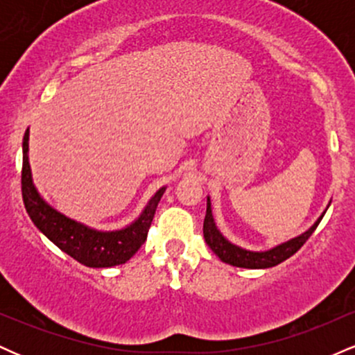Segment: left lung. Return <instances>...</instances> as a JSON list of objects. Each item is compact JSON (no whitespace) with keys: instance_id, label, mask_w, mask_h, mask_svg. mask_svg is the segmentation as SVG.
Segmentation results:
<instances>
[{"instance_id":"left-lung-1","label":"left lung","mask_w":355,"mask_h":355,"mask_svg":"<svg viewBox=\"0 0 355 355\" xmlns=\"http://www.w3.org/2000/svg\"><path fill=\"white\" fill-rule=\"evenodd\" d=\"M322 217H324V214L320 215V218L317 220V222L313 223L307 232H304V234L299 235V237L288 240V242L282 243V245L270 248V250L267 252H250V250H243V248L234 245V243H230L229 240L223 239V235L220 234L217 227H215L214 217H211L210 198H207V214H205V220H203V239H205L207 245L211 248V252H214L222 262L230 263V266L234 267H243V268H268V267L279 266L280 262H284V260H287L288 257L294 255L313 234V230L317 229V225L320 223Z\"/></svg>"}]
</instances>
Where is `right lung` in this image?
I'll use <instances>...</instances> for the list:
<instances>
[{
    "mask_svg": "<svg viewBox=\"0 0 355 355\" xmlns=\"http://www.w3.org/2000/svg\"><path fill=\"white\" fill-rule=\"evenodd\" d=\"M164 191L165 189L158 190L148 202V205L145 207L140 218L123 230L98 232L88 229V227L51 209L40 197L33 182H31L30 164H28V130L24 133L21 193L28 215L56 247L83 266L103 268L120 266L132 259L138 248L145 243L155 210H157Z\"/></svg>",
    "mask_w": 355,
    "mask_h": 355,
    "instance_id": "1",
    "label": "right lung"
}]
</instances>
